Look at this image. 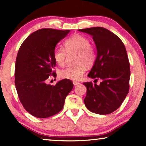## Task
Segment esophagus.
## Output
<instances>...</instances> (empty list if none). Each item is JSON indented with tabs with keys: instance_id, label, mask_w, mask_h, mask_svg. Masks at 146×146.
<instances>
[{
	"instance_id": "esophagus-1",
	"label": "esophagus",
	"mask_w": 146,
	"mask_h": 146,
	"mask_svg": "<svg viewBox=\"0 0 146 146\" xmlns=\"http://www.w3.org/2000/svg\"><path fill=\"white\" fill-rule=\"evenodd\" d=\"M79 83H80L77 82H75V81H74V82H73V84H74V86L78 85L79 84Z\"/></svg>"
}]
</instances>
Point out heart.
<instances>
[{
    "label": "heart",
    "instance_id": "heart-1",
    "mask_svg": "<svg viewBox=\"0 0 146 146\" xmlns=\"http://www.w3.org/2000/svg\"><path fill=\"white\" fill-rule=\"evenodd\" d=\"M64 48L57 47L54 49L53 57L59 66H63L65 63L67 54H76V65L67 66L59 71V75L61 78L73 81L79 80L84 74L86 66H90L94 63L96 52L90 46V40L83 35H75L64 42Z\"/></svg>",
    "mask_w": 146,
    "mask_h": 146
}]
</instances>
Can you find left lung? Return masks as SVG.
Returning <instances> with one entry per match:
<instances>
[{"label": "left lung", "mask_w": 146, "mask_h": 146, "mask_svg": "<svg viewBox=\"0 0 146 146\" xmlns=\"http://www.w3.org/2000/svg\"><path fill=\"white\" fill-rule=\"evenodd\" d=\"M78 31L92 36L96 47V58L88 76L102 80L98 85L83 83L87 87L85 106L96 114L112 113L120 107L129 89L130 65L125 47L116 35L104 28Z\"/></svg>", "instance_id": "left-lung-1"}]
</instances>
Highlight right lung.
I'll return each instance as SVG.
<instances>
[{
    "instance_id": "obj_1",
    "label": "right lung",
    "mask_w": 146,
    "mask_h": 146,
    "mask_svg": "<svg viewBox=\"0 0 146 146\" xmlns=\"http://www.w3.org/2000/svg\"><path fill=\"white\" fill-rule=\"evenodd\" d=\"M70 30L43 28L35 31L23 42L16 59L15 85L19 100L33 116L46 118L63 108L66 96L73 89L70 80L64 79L56 85L47 84L56 74L53 53L56 44Z\"/></svg>"
}]
</instances>
